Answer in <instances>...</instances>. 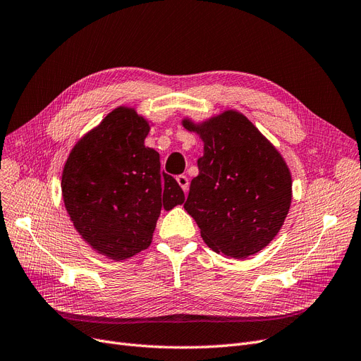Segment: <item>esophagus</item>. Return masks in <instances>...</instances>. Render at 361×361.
Masks as SVG:
<instances>
[{"mask_svg": "<svg viewBox=\"0 0 361 361\" xmlns=\"http://www.w3.org/2000/svg\"><path fill=\"white\" fill-rule=\"evenodd\" d=\"M177 183L180 184V188L183 189V192L188 193V190H189V178L185 177V176H178L177 177Z\"/></svg>", "mask_w": 361, "mask_h": 361, "instance_id": "34e87169", "label": "esophagus"}]
</instances>
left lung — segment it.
Segmentation results:
<instances>
[{
	"label": "left lung",
	"instance_id": "1",
	"mask_svg": "<svg viewBox=\"0 0 361 361\" xmlns=\"http://www.w3.org/2000/svg\"><path fill=\"white\" fill-rule=\"evenodd\" d=\"M204 142L184 209L204 243L235 259L256 255L281 231L291 205V172L275 145L236 110L181 120Z\"/></svg>",
	"mask_w": 361,
	"mask_h": 361
}]
</instances>
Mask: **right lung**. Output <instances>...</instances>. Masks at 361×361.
Masks as SVG:
<instances>
[{
	"label": "right lung",
	"mask_w": 361,
	"mask_h": 361,
	"mask_svg": "<svg viewBox=\"0 0 361 361\" xmlns=\"http://www.w3.org/2000/svg\"><path fill=\"white\" fill-rule=\"evenodd\" d=\"M153 123L120 105L80 138L66 157L62 201L80 238L98 255L126 260L152 244L160 209L184 202L144 141Z\"/></svg>",
	"instance_id": "add662e5"
}]
</instances>
